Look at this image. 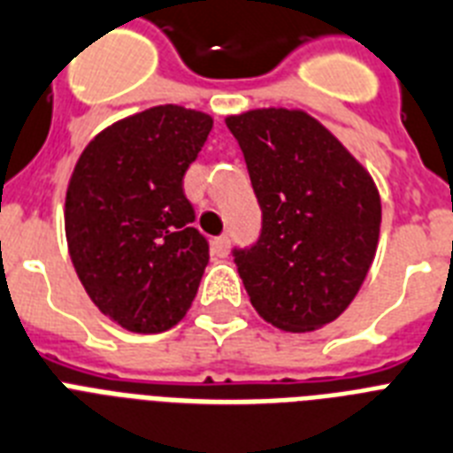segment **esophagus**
Segmentation results:
<instances>
[{"label": "esophagus", "mask_w": 453, "mask_h": 453, "mask_svg": "<svg viewBox=\"0 0 453 453\" xmlns=\"http://www.w3.org/2000/svg\"><path fill=\"white\" fill-rule=\"evenodd\" d=\"M227 251H230V237H227V234H220V237H216L214 242H211V256H216V258H226Z\"/></svg>", "instance_id": "esophagus-1"}]
</instances>
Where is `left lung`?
Wrapping results in <instances>:
<instances>
[{"mask_svg":"<svg viewBox=\"0 0 453 453\" xmlns=\"http://www.w3.org/2000/svg\"><path fill=\"white\" fill-rule=\"evenodd\" d=\"M244 153L263 230L234 265L253 310L286 333H311L347 310L377 253L381 200L372 176L300 109L227 116Z\"/></svg>","mask_w":453,"mask_h":453,"instance_id":"left-lung-1","label":"left lung"}]
</instances>
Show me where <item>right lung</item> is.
<instances>
[{
    "label": "right lung",
    "instance_id": "1",
    "mask_svg": "<svg viewBox=\"0 0 453 453\" xmlns=\"http://www.w3.org/2000/svg\"><path fill=\"white\" fill-rule=\"evenodd\" d=\"M211 125L195 109L150 106L99 132L72 172L73 270L95 307L130 333L174 328L195 300L209 244L193 227L183 174Z\"/></svg>",
    "mask_w": 453,
    "mask_h": 453
}]
</instances>
